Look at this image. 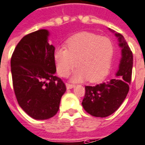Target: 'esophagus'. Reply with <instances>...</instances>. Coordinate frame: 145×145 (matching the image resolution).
Returning a JSON list of instances; mask_svg holds the SVG:
<instances>
[{
	"label": "esophagus",
	"mask_w": 145,
	"mask_h": 145,
	"mask_svg": "<svg viewBox=\"0 0 145 145\" xmlns=\"http://www.w3.org/2000/svg\"><path fill=\"white\" fill-rule=\"evenodd\" d=\"M74 86V85H73V84H70V83H67V84H66V87H67V89H72Z\"/></svg>",
	"instance_id": "1"
}]
</instances>
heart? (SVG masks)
Returning <instances> with one entry per match:
<instances>
[{
	"mask_svg": "<svg viewBox=\"0 0 145 145\" xmlns=\"http://www.w3.org/2000/svg\"><path fill=\"white\" fill-rule=\"evenodd\" d=\"M66 48L55 51L54 59L57 73L66 78L77 67L73 81L87 78L91 82L103 79L109 72L114 54L110 38L93 33L82 32L66 41Z\"/></svg>",
	"mask_w": 145,
	"mask_h": 145,
	"instance_id": "heart-1",
	"label": "heart"
}]
</instances>
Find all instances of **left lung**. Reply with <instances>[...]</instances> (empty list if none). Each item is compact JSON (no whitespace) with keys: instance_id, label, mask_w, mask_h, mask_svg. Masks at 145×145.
Returning a JSON list of instances; mask_svg holds the SVG:
<instances>
[{"instance_id":"left-lung-1","label":"left lung","mask_w":145,"mask_h":145,"mask_svg":"<svg viewBox=\"0 0 145 145\" xmlns=\"http://www.w3.org/2000/svg\"><path fill=\"white\" fill-rule=\"evenodd\" d=\"M115 36L122 47V59L117 78L95 86H85L86 93L82 104L86 112L95 117L104 118L113 114L121 106L129 92L133 53L122 34H115Z\"/></svg>"}]
</instances>
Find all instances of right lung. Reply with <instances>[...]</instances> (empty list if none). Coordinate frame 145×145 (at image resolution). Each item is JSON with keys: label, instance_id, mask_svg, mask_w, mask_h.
<instances>
[{"label": "right lung", "instance_id": "1", "mask_svg": "<svg viewBox=\"0 0 145 145\" xmlns=\"http://www.w3.org/2000/svg\"><path fill=\"white\" fill-rule=\"evenodd\" d=\"M48 31L27 34L11 58L12 84L18 104L31 118L48 119L57 113L66 86L55 75V47L48 42Z\"/></svg>", "mask_w": 145, "mask_h": 145}]
</instances>
